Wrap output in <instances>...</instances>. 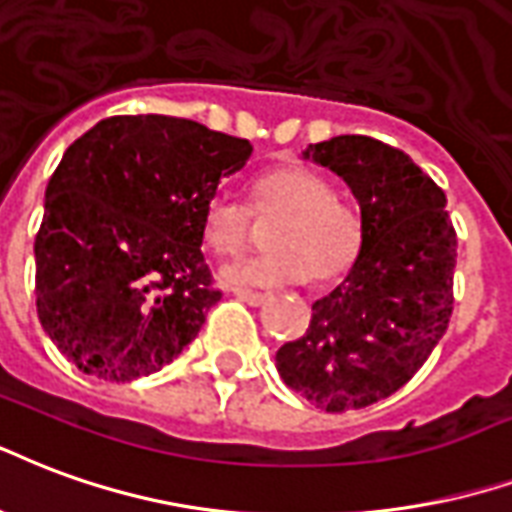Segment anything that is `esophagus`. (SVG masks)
Segmentation results:
<instances>
[{
	"instance_id": "esophagus-1",
	"label": "esophagus",
	"mask_w": 512,
	"mask_h": 512,
	"mask_svg": "<svg viewBox=\"0 0 512 512\" xmlns=\"http://www.w3.org/2000/svg\"><path fill=\"white\" fill-rule=\"evenodd\" d=\"M234 292V297L242 302H248V305H261V302L267 300V294L261 292H251V289H231Z\"/></svg>"
}]
</instances>
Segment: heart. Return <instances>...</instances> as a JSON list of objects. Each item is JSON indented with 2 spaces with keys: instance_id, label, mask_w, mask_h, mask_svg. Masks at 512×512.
Segmentation results:
<instances>
[{
  "instance_id": "obj_1",
  "label": "heart",
  "mask_w": 512,
  "mask_h": 512,
  "mask_svg": "<svg viewBox=\"0 0 512 512\" xmlns=\"http://www.w3.org/2000/svg\"><path fill=\"white\" fill-rule=\"evenodd\" d=\"M253 215L278 218L270 226V251L223 267L231 283L281 286L308 278L316 286L352 270L363 245V218L352 201L333 193L319 171L286 163L256 177L251 199L218 190L204 207V240L215 253L240 251L253 234Z\"/></svg>"
}]
</instances>
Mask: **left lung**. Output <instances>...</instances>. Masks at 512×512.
Returning <instances> with one entry per match:
<instances>
[{
  "mask_svg": "<svg viewBox=\"0 0 512 512\" xmlns=\"http://www.w3.org/2000/svg\"><path fill=\"white\" fill-rule=\"evenodd\" d=\"M360 201L363 245L343 283L313 302L311 324L275 354L294 393L349 412L401 390L453 316L455 229L445 190L406 152L371 136L311 144Z\"/></svg>",
  "mask_w": 512,
  "mask_h": 512,
  "instance_id": "1",
  "label": "left lung"
}]
</instances>
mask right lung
Listing matches in <instances>:
<instances>
[{
    "label": "right lung",
    "instance_id": "add662e5",
    "mask_svg": "<svg viewBox=\"0 0 512 512\" xmlns=\"http://www.w3.org/2000/svg\"><path fill=\"white\" fill-rule=\"evenodd\" d=\"M251 141L166 114L108 117L76 138L35 237L37 316L78 371L130 382L169 365L220 300L204 207Z\"/></svg>",
    "mask_w": 512,
    "mask_h": 512
}]
</instances>
